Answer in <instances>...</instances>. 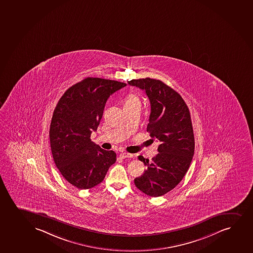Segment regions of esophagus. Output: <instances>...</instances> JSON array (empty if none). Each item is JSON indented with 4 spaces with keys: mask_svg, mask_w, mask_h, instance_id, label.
Segmentation results:
<instances>
[{
    "mask_svg": "<svg viewBox=\"0 0 253 253\" xmlns=\"http://www.w3.org/2000/svg\"><path fill=\"white\" fill-rule=\"evenodd\" d=\"M119 157H120V158H122V159H125V158H132V157H133V155L127 153V152H122V153H120Z\"/></svg>",
    "mask_w": 253,
    "mask_h": 253,
    "instance_id": "esophagus-1",
    "label": "esophagus"
}]
</instances>
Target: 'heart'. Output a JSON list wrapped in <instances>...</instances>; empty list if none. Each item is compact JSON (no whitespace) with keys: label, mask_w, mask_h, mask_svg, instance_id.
Here are the masks:
<instances>
[{"label":"heart","mask_w":253,"mask_h":253,"mask_svg":"<svg viewBox=\"0 0 253 253\" xmlns=\"http://www.w3.org/2000/svg\"><path fill=\"white\" fill-rule=\"evenodd\" d=\"M125 106L124 107H128V106H134V105H140V98L138 95L134 93H129L125 97Z\"/></svg>","instance_id":"1"}]
</instances>
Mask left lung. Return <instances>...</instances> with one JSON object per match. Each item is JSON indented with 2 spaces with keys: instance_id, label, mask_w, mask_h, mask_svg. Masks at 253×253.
I'll list each match as a JSON object with an SVG mask.
<instances>
[{
  "instance_id": "8db88e82",
  "label": "left lung",
  "mask_w": 253,
  "mask_h": 253,
  "mask_svg": "<svg viewBox=\"0 0 253 253\" xmlns=\"http://www.w3.org/2000/svg\"><path fill=\"white\" fill-rule=\"evenodd\" d=\"M128 84L146 91L151 103L147 132L159 141L158 155L152 160L139 157L146 167L134 184L147 196L168 193L181 181L188 171L195 151L190 111L174 89L151 78L132 80Z\"/></svg>"
}]
</instances>
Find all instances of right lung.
Returning a JSON list of instances; mask_svg holds the SVG:
<instances>
[{"label": "right lung", "mask_w": 253, "mask_h": 253, "mask_svg": "<svg viewBox=\"0 0 253 253\" xmlns=\"http://www.w3.org/2000/svg\"><path fill=\"white\" fill-rule=\"evenodd\" d=\"M127 84L101 78H85L66 90L57 102L50 126L53 160L74 186L87 190L100 184L116 162V153L90 140L98 128L107 99Z\"/></svg>", "instance_id": "1"}]
</instances>
